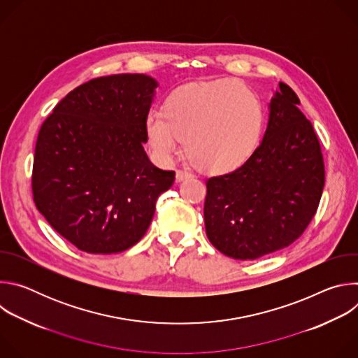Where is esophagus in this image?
Returning <instances> with one entry per match:
<instances>
[{"mask_svg": "<svg viewBox=\"0 0 358 358\" xmlns=\"http://www.w3.org/2000/svg\"><path fill=\"white\" fill-rule=\"evenodd\" d=\"M189 177H192V174H191V173H188V171H182V170H178V171H177V174H176V181H177V182H181V181H184V180L189 178Z\"/></svg>", "mask_w": 358, "mask_h": 358, "instance_id": "esophagus-1", "label": "esophagus"}]
</instances>
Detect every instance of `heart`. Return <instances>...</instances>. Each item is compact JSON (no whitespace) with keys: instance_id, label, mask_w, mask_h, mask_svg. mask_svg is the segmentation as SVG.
Returning <instances> with one entry per match:
<instances>
[{"instance_id":"1","label":"heart","mask_w":358,"mask_h":358,"mask_svg":"<svg viewBox=\"0 0 358 358\" xmlns=\"http://www.w3.org/2000/svg\"><path fill=\"white\" fill-rule=\"evenodd\" d=\"M264 131V106L246 85L220 79L176 89L162 112L144 119L147 144L162 164L178 155L182 138L188 157L203 173L229 174L257 151Z\"/></svg>"}]
</instances>
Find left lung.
<instances>
[{
  "label": "left lung",
  "mask_w": 358,
  "mask_h": 358,
  "mask_svg": "<svg viewBox=\"0 0 358 358\" xmlns=\"http://www.w3.org/2000/svg\"><path fill=\"white\" fill-rule=\"evenodd\" d=\"M300 100L279 83L262 143L239 170L206 181L210 242L234 259H258L293 243L315 217L324 187L320 143Z\"/></svg>",
  "instance_id": "8db88e82"
}]
</instances>
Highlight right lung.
I'll return each instance as SVG.
<instances>
[{"mask_svg": "<svg viewBox=\"0 0 358 358\" xmlns=\"http://www.w3.org/2000/svg\"><path fill=\"white\" fill-rule=\"evenodd\" d=\"M157 80L141 73L92 79L69 92L41 126L32 170L38 211L87 253H117L150 227L176 180L144 151V119Z\"/></svg>", "mask_w": 358, "mask_h": 358, "instance_id": "1", "label": "right lung"}]
</instances>
